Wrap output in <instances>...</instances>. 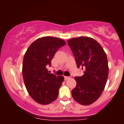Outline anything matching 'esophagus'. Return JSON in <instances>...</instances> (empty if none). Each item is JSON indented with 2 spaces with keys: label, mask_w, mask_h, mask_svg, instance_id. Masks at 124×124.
Segmentation results:
<instances>
[{
  "label": "esophagus",
  "mask_w": 124,
  "mask_h": 124,
  "mask_svg": "<svg viewBox=\"0 0 124 124\" xmlns=\"http://www.w3.org/2000/svg\"><path fill=\"white\" fill-rule=\"evenodd\" d=\"M70 78V77H68V76H64V79H65V80H68V79Z\"/></svg>",
  "instance_id": "obj_1"
}]
</instances>
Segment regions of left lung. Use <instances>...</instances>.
<instances>
[{
	"label": "left lung",
	"instance_id": "1",
	"mask_svg": "<svg viewBox=\"0 0 124 124\" xmlns=\"http://www.w3.org/2000/svg\"><path fill=\"white\" fill-rule=\"evenodd\" d=\"M75 58L77 67L84 75L75 77L76 86L72 90L76 101L83 106L95 102L100 97L108 76L107 57L97 41L88 37L73 38L68 41Z\"/></svg>",
	"mask_w": 124,
	"mask_h": 124
}]
</instances>
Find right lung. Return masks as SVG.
Wrapping results in <instances>:
<instances>
[{
  "label": "right lung",
  "instance_id": "obj_1",
  "mask_svg": "<svg viewBox=\"0 0 124 124\" xmlns=\"http://www.w3.org/2000/svg\"><path fill=\"white\" fill-rule=\"evenodd\" d=\"M65 44L61 38L44 37L34 41L25 52L23 77L28 94L37 103L46 105L57 99L64 78L49 73L46 66H51L56 51Z\"/></svg>",
  "mask_w": 124,
  "mask_h": 124
}]
</instances>
